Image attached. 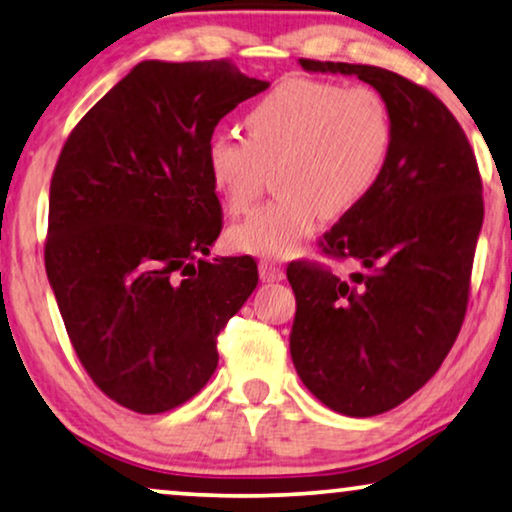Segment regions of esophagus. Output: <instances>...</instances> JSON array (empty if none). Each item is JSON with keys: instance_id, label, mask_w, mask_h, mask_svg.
Returning a JSON list of instances; mask_svg holds the SVG:
<instances>
[{"instance_id": "esophagus-1", "label": "esophagus", "mask_w": 512, "mask_h": 512, "mask_svg": "<svg viewBox=\"0 0 512 512\" xmlns=\"http://www.w3.org/2000/svg\"><path fill=\"white\" fill-rule=\"evenodd\" d=\"M258 272H261V279L263 282H282L284 279V268L275 261H268V258H263L261 263H258Z\"/></svg>"}]
</instances>
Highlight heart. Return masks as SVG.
<instances>
[{
  "instance_id": "b5f03b06",
  "label": "heart",
  "mask_w": 512,
  "mask_h": 512,
  "mask_svg": "<svg viewBox=\"0 0 512 512\" xmlns=\"http://www.w3.org/2000/svg\"><path fill=\"white\" fill-rule=\"evenodd\" d=\"M247 137L214 132L205 165L228 212H247L275 170L268 205L230 228L244 254L284 258L328 219L352 212L382 179L394 146V116L380 90L319 79H286L251 104Z\"/></svg>"
}]
</instances>
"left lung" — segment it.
Wrapping results in <instances>:
<instances>
[{
	"mask_svg": "<svg viewBox=\"0 0 512 512\" xmlns=\"http://www.w3.org/2000/svg\"><path fill=\"white\" fill-rule=\"evenodd\" d=\"M300 65L356 74L394 116L382 179L317 242L361 270L340 277L305 258L286 268L300 380L340 415L373 417L424 387L457 340L485 216L482 177L466 132L429 88L373 65Z\"/></svg>",
	"mask_w": 512,
	"mask_h": 512,
	"instance_id": "8db88e82",
	"label": "left lung"
}]
</instances>
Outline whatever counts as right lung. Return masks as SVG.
<instances>
[{
    "mask_svg": "<svg viewBox=\"0 0 512 512\" xmlns=\"http://www.w3.org/2000/svg\"><path fill=\"white\" fill-rule=\"evenodd\" d=\"M268 88L233 60H146L69 132L51 179L46 275L69 342L111 401L158 415L214 375L216 338L258 284L214 258L223 228L205 144Z\"/></svg>",
    "mask_w": 512,
    "mask_h": 512,
    "instance_id": "1",
    "label": "right lung"
}]
</instances>
